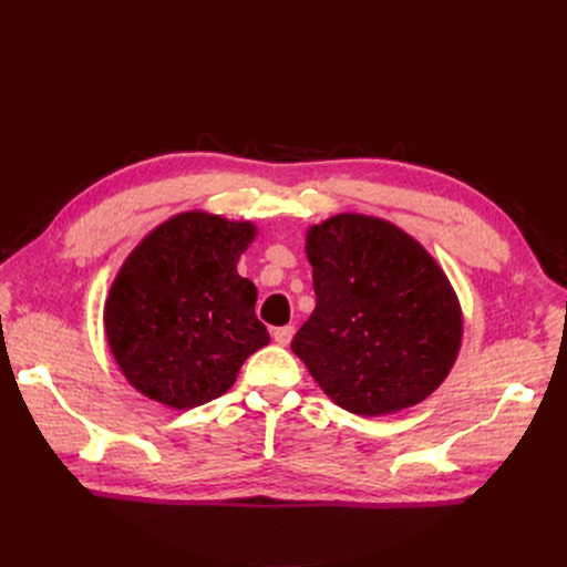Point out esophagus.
Masks as SVG:
<instances>
[{"instance_id": "34e87169", "label": "esophagus", "mask_w": 567, "mask_h": 567, "mask_svg": "<svg viewBox=\"0 0 567 567\" xmlns=\"http://www.w3.org/2000/svg\"><path fill=\"white\" fill-rule=\"evenodd\" d=\"M293 333H296V329H293V326H280V329H274V340H276L278 344L287 347V344L291 342Z\"/></svg>"}]
</instances>
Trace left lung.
I'll return each mask as SVG.
<instances>
[{
    "instance_id": "8db88e82",
    "label": "left lung",
    "mask_w": 567,
    "mask_h": 567,
    "mask_svg": "<svg viewBox=\"0 0 567 567\" xmlns=\"http://www.w3.org/2000/svg\"><path fill=\"white\" fill-rule=\"evenodd\" d=\"M317 306L291 351L342 409L383 415L451 372L462 312L436 261L395 225L342 214L308 234Z\"/></svg>"
}]
</instances>
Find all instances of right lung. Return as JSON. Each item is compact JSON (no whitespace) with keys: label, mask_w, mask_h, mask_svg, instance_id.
I'll use <instances>...</instances> for the list:
<instances>
[{"label":"right lung","mask_w":567,"mask_h":567,"mask_svg":"<svg viewBox=\"0 0 567 567\" xmlns=\"http://www.w3.org/2000/svg\"><path fill=\"white\" fill-rule=\"evenodd\" d=\"M252 236L250 223L182 214L131 252L110 289L105 333L140 393L174 409L212 402L271 340L255 285L236 274Z\"/></svg>","instance_id":"1"}]
</instances>
